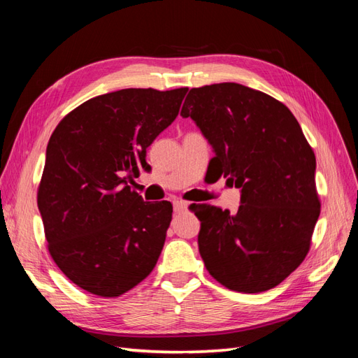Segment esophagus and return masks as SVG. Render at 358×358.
<instances>
[{
  "instance_id": "34e87169",
  "label": "esophagus",
  "mask_w": 358,
  "mask_h": 358,
  "mask_svg": "<svg viewBox=\"0 0 358 358\" xmlns=\"http://www.w3.org/2000/svg\"><path fill=\"white\" fill-rule=\"evenodd\" d=\"M188 206H189V203H188V201H183V200L173 201V208H175V212H176V213H180V212H183V210H187Z\"/></svg>"
}]
</instances>
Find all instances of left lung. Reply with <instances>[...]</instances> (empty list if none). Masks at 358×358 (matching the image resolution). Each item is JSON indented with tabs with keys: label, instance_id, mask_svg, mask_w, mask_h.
I'll return each instance as SVG.
<instances>
[{
	"label": "left lung",
	"instance_id": "1",
	"mask_svg": "<svg viewBox=\"0 0 358 358\" xmlns=\"http://www.w3.org/2000/svg\"><path fill=\"white\" fill-rule=\"evenodd\" d=\"M180 115L213 146L220 176L242 189L234 215L194 210L206 268L248 294L279 285L306 258L321 212L315 154L297 119L273 96L230 82L192 88Z\"/></svg>",
	"mask_w": 358,
	"mask_h": 358
}]
</instances>
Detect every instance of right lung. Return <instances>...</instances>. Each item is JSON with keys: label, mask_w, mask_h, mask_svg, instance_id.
Instances as JSON below:
<instances>
[{"label": "right lung", "mask_w": 358, "mask_h": 358, "mask_svg": "<svg viewBox=\"0 0 358 358\" xmlns=\"http://www.w3.org/2000/svg\"><path fill=\"white\" fill-rule=\"evenodd\" d=\"M188 88H129L82 103L52 133L37 191L48 249L73 284L119 297L152 272L173 206L128 185Z\"/></svg>", "instance_id": "right-lung-1"}]
</instances>
